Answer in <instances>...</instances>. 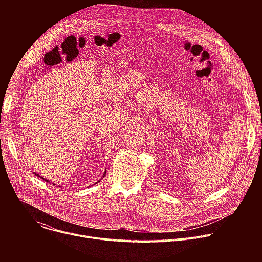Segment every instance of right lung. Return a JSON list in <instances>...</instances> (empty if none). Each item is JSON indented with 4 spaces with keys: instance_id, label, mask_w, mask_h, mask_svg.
<instances>
[{
    "instance_id": "right-lung-1",
    "label": "right lung",
    "mask_w": 262,
    "mask_h": 262,
    "mask_svg": "<svg viewBox=\"0 0 262 262\" xmlns=\"http://www.w3.org/2000/svg\"><path fill=\"white\" fill-rule=\"evenodd\" d=\"M105 172H106V170H105V171H104V173H103V176H102V177H104V175H105ZM35 175H36V176H38V174H36V173H35ZM39 177H40V176H39ZM41 178H42V179H45V178H43V177H41ZM101 179H102V178H101ZM45 180H46V181H48V180H47V179H45ZM99 181H100V179H99V180H98V181H97V182H99ZM48 182H49V181H48ZM97 182H96V183H97Z\"/></svg>"
}]
</instances>
